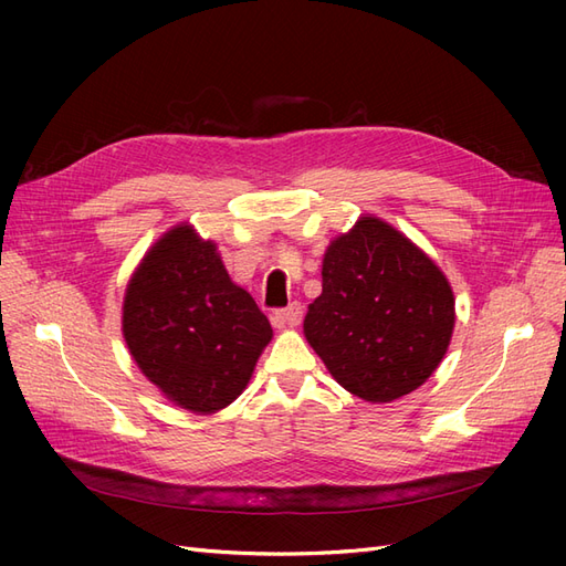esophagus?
Returning <instances> with one entry per match:
<instances>
[{
  "instance_id": "34e87169",
  "label": "esophagus",
  "mask_w": 566,
  "mask_h": 566,
  "mask_svg": "<svg viewBox=\"0 0 566 566\" xmlns=\"http://www.w3.org/2000/svg\"><path fill=\"white\" fill-rule=\"evenodd\" d=\"M271 321L276 328H297L302 321V306L297 302H293L290 306H285V310H279L276 314H273Z\"/></svg>"
}]
</instances>
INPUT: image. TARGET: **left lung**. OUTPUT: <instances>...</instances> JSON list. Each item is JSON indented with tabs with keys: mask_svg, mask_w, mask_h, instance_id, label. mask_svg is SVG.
<instances>
[{
	"mask_svg": "<svg viewBox=\"0 0 566 566\" xmlns=\"http://www.w3.org/2000/svg\"><path fill=\"white\" fill-rule=\"evenodd\" d=\"M304 337L354 397L389 403L416 391L447 356L453 287L434 260L375 214L333 238Z\"/></svg>",
	"mask_w": 566,
	"mask_h": 566,
	"instance_id": "obj_1",
	"label": "left lung"
}]
</instances>
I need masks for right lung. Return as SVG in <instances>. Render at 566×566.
<instances>
[{"instance_id": "right-lung-1", "label": "right lung", "mask_w": 566, "mask_h": 566, "mask_svg": "<svg viewBox=\"0 0 566 566\" xmlns=\"http://www.w3.org/2000/svg\"><path fill=\"white\" fill-rule=\"evenodd\" d=\"M123 337L167 401L212 416L241 397L273 331L248 290L231 281L217 243L181 221L136 264Z\"/></svg>"}]
</instances>
